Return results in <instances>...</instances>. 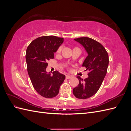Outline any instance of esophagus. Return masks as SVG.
Wrapping results in <instances>:
<instances>
[{"instance_id": "obj_1", "label": "esophagus", "mask_w": 131, "mask_h": 131, "mask_svg": "<svg viewBox=\"0 0 131 131\" xmlns=\"http://www.w3.org/2000/svg\"><path fill=\"white\" fill-rule=\"evenodd\" d=\"M71 78H72V76H70V75H66V78L67 79H69Z\"/></svg>"}]
</instances>
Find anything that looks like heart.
<instances>
[{
	"label": "heart",
	"mask_w": 131,
	"mask_h": 131,
	"mask_svg": "<svg viewBox=\"0 0 131 131\" xmlns=\"http://www.w3.org/2000/svg\"><path fill=\"white\" fill-rule=\"evenodd\" d=\"M75 48H77V47H75ZM75 48H74V49H75ZM62 49H63L62 46H59V47H58V49H57V50H56V53H61V52L62 50Z\"/></svg>",
	"instance_id": "heart-1"
}]
</instances>
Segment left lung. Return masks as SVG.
Masks as SVG:
<instances>
[{"instance_id":"1","label":"left lung","mask_w":131,"mask_h":131,"mask_svg":"<svg viewBox=\"0 0 131 131\" xmlns=\"http://www.w3.org/2000/svg\"><path fill=\"white\" fill-rule=\"evenodd\" d=\"M85 47L88 53L82 66L88 70L89 77L83 80L80 77L79 85L73 89V93L79 99H86L97 93L105 77L109 64L107 51L101 43L88 37L74 39Z\"/></svg>"}]
</instances>
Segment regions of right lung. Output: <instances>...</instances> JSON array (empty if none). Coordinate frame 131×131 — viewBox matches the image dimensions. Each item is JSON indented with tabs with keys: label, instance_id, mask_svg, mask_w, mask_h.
Listing matches in <instances>:
<instances>
[{
	"label": "right lung",
	"instance_id": "1",
	"mask_svg": "<svg viewBox=\"0 0 131 131\" xmlns=\"http://www.w3.org/2000/svg\"><path fill=\"white\" fill-rule=\"evenodd\" d=\"M63 42V38L54 35L40 37L28 46L26 59L28 73L33 88L46 98L56 97L65 79V75L57 70L53 75L46 73L48 61L54 58V52Z\"/></svg>",
	"mask_w": 131,
	"mask_h": 131
}]
</instances>
